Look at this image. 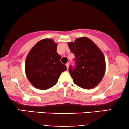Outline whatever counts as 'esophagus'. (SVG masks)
I'll list each match as a JSON object with an SVG mask.
<instances>
[{"instance_id": "obj_1", "label": "esophagus", "mask_w": 129, "mask_h": 129, "mask_svg": "<svg viewBox=\"0 0 129 129\" xmlns=\"http://www.w3.org/2000/svg\"><path fill=\"white\" fill-rule=\"evenodd\" d=\"M69 64H70L69 62H67L66 63V66H67V69H69Z\"/></svg>"}]
</instances>
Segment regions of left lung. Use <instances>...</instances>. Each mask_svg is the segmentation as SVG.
I'll return each instance as SVG.
<instances>
[{
    "label": "left lung",
    "instance_id": "obj_1",
    "mask_svg": "<svg viewBox=\"0 0 129 129\" xmlns=\"http://www.w3.org/2000/svg\"><path fill=\"white\" fill-rule=\"evenodd\" d=\"M69 46L75 55V66L70 65L69 69L73 82L84 89L94 88L103 79L106 70L102 51L87 38H78L69 42Z\"/></svg>",
    "mask_w": 129,
    "mask_h": 129
}]
</instances>
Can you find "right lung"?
Wrapping results in <instances>:
<instances>
[{
    "instance_id": "right-lung-1",
    "label": "right lung",
    "mask_w": 129,
    "mask_h": 129,
    "mask_svg": "<svg viewBox=\"0 0 129 129\" xmlns=\"http://www.w3.org/2000/svg\"><path fill=\"white\" fill-rule=\"evenodd\" d=\"M57 44L52 39L40 41L30 50L25 61L26 77L34 87L46 90L57 82L62 72L67 70L56 52Z\"/></svg>"
}]
</instances>
